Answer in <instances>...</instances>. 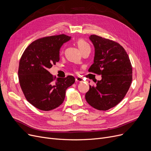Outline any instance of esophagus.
<instances>
[{
    "instance_id": "1",
    "label": "esophagus",
    "mask_w": 151,
    "mask_h": 151,
    "mask_svg": "<svg viewBox=\"0 0 151 151\" xmlns=\"http://www.w3.org/2000/svg\"><path fill=\"white\" fill-rule=\"evenodd\" d=\"M83 81V79L81 77H77L76 78V82H82Z\"/></svg>"
}]
</instances>
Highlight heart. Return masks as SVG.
Wrapping results in <instances>:
<instances>
[{"mask_svg":"<svg viewBox=\"0 0 151 151\" xmlns=\"http://www.w3.org/2000/svg\"><path fill=\"white\" fill-rule=\"evenodd\" d=\"M76 44L77 45V47H78V48H79V50H81V52H82L83 50H84L85 49L90 47L88 43L82 39H78L76 41Z\"/></svg>","mask_w":151,"mask_h":151,"instance_id":"b5f03b06","label":"heart"}]
</instances>
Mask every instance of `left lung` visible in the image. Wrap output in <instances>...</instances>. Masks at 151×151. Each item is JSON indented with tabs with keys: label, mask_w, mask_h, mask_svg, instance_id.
I'll return each mask as SVG.
<instances>
[{
	"label": "left lung",
	"mask_w": 151,
	"mask_h": 151,
	"mask_svg": "<svg viewBox=\"0 0 151 151\" xmlns=\"http://www.w3.org/2000/svg\"><path fill=\"white\" fill-rule=\"evenodd\" d=\"M95 47L94 63L89 73L101 75L95 86L90 85L85 99L93 107L106 111L118 104L126 95L132 82V66L125 50L119 43L91 35Z\"/></svg>",
	"instance_id": "1"
}]
</instances>
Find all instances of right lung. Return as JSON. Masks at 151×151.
Masks as SVG:
<instances>
[{
  "mask_svg": "<svg viewBox=\"0 0 151 151\" xmlns=\"http://www.w3.org/2000/svg\"><path fill=\"white\" fill-rule=\"evenodd\" d=\"M70 37L52 35L34 41L24 50L19 63L18 78L27 100L36 108L45 111L60 106L66 89L75 82L73 76L56 78L48 69L60 60V50Z\"/></svg>",
  "mask_w": 151,
  "mask_h": 151,
  "instance_id": "add662e5",
  "label": "right lung"
}]
</instances>
